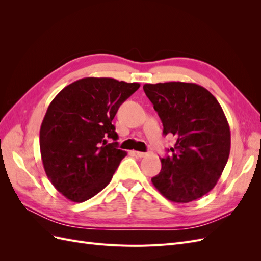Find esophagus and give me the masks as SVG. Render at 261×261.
<instances>
[{"label": "esophagus", "mask_w": 261, "mask_h": 261, "mask_svg": "<svg viewBox=\"0 0 261 261\" xmlns=\"http://www.w3.org/2000/svg\"><path fill=\"white\" fill-rule=\"evenodd\" d=\"M134 153H135L136 156L140 158V159H141V158H146L148 155L147 152H140V151H134Z\"/></svg>", "instance_id": "esophagus-1"}]
</instances>
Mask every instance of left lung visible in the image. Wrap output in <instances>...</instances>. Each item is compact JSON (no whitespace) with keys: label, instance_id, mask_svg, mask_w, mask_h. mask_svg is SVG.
<instances>
[{"label":"left lung","instance_id":"obj_1","mask_svg":"<svg viewBox=\"0 0 261 261\" xmlns=\"http://www.w3.org/2000/svg\"><path fill=\"white\" fill-rule=\"evenodd\" d=\"M144 91L163 124L164 135L176 143L161 158V171L151 178L165 198L187 203L216 186L231 149V132L218 100L194 83L145 84Z\"/></svg>","mask_w":261,"mask_h":261}]
</instances>
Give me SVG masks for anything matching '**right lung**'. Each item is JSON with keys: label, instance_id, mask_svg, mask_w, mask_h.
I'll use <instances>...</instances> for the list:
<instances>
[{"label": "right lung", "instance_id": "add662e5", "mask_svg": "<svg viewBox=\"0 0 261 261\" xmlns=\"http://www.w3.org/2000/svg\"><path fill=\"white\" fill-rule=\"evenodd\" d=\"M140 87L108 77H86L62 89L50 103L40 127L45 174L63 196L84 202L112 179L123 158L112 120Z\"/></svg>", "mask_w": 261, "mask_h": 261}]
</instances>
